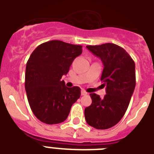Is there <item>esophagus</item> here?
<instances>
[{
	"label": "esophagus",
	"instance_id": "1",
	"mask_svg": "<svg viewBox=\"0 0 154 154\" xmlns=\"http://www.w3.org/2000/svg\"><path fill=\"white\" fill-rule=\"evenodd\" d=\"M87 94H88V92H85V91L84 90V89H82V90L81 91V95H82V96H85V95H87Z\"/></svg>",
	"mask_w": 154,
	"mask_h": 154
}]
</instances>
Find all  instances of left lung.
Masks as SVG:
<instances>
[{"label":"left lung","instance_id":"left-lung-1","mask_svg":"<svg viewBox=\"0 0 154 154\" xmlns=\"http://www.w3.org/2000/svg\"><path fill=\"white\" fill-rule=\"evenodd\" d=\"M86 48L101 59L104 69L101 76L106 94L100 98L91 93L92 104L85 109L89 126L106 130L119 123L130 104L136 85L135 63L123 48L112 43Z\"/></svg>","mask_w":154,"mask_h":154}]
</instances>
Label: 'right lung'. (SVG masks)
<instances>
[{"label": "right lung", "instance_id": "right-lung-1", "mask_svg": "<svg viewBox=\"0 0 154 154\" xmlns=\"http://www.w3.org/2000/svg\"><path fill=\"white\" fill-rule=\"evenodd\" d=\"M82 48L53 40L42 43L31 53L25 70V90L32 112L42 123H62L81 96L79 87L68 88L61 79L81 55Z\"/></svg>", "mask_w": 154, "mask_h": 154}]
</instances>
